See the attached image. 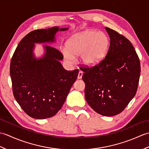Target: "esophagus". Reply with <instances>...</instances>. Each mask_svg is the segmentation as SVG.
<instances>
[{
  "label": "esophagus",
  "mask_w": 149,
  "mask_h": 149,
  "mask_svg": "<svg viewBox=\"0 0 149 149\" xmlns=\"http://www.w3.org/2000/svg\"><path fill=\"white\" fill-rule=\"evenodd\" d=\"M83 72L82 71L79 72V74L77 75V79H81L82 77H83Z\"/></svg>",
  "instance_id": "esophagus-1"
}]
</instances>
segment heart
<instances>
[{"instance_id": "obj_1", "label": "heart", "mask_w": 149, "mask_h": 149, "mask_svg": "<svg viewBox=\"0 0 149 149\" xmlns=\"http://www.w3.org/2000/svg\"><path fill=\"white\" fill-rule=\"evenodd\" d=\"M109 43V38L105 33L88 30L70 38L66 43V49H63L62 51L69 63L74 62V57L80 55L81 61L84 64L92 66L102 61Z\"/></svg>"}]
</instances>
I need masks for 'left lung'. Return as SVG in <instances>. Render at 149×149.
<instances>
[{"instance_id": "left-lung-1", "label": "left lung", "mask_w": 149, "mask_h": 149, "mask_svg": "<svg viewBox=\"0 0 149 149\" xmlns=\"http://www.w3.org/2000/svg\"><path fill=\"white\" fill-rule=\"evenodd\" d=\"M110 38L106 56L98 64L81 65L84 72V94L88 104L104 116L118 115L137 91L140 61L133 45L116 31L105 27Z\"/></svg>"}]
</instances>
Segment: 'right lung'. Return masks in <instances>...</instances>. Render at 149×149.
Instances as JSON below:
<instances>
[{
	"instance_id": "obj_1",
	"label": "right lung",
	"mask_w": 149,
	"mask_h": 149,
	"mask_svg": "<svg viewBox=\"0 0 149 149\" xmlns=\"http://www.w3.org/2000/svg\"><path fill=\"white\" fill-rule=\"evenodd\" d=\"M62 28L60 31L67 30ZM58 27L31 31L18 43L12 56L10 75L15 99L24 111L36 119L54 116L61 109L77 77L79 70H66L58 49L45 46L43 58H34V43L53 42Z\"/></svg>"
}]
</instances>
